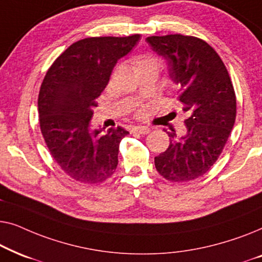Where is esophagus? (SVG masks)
Wrapping results in <instances>:
<instances>
[{"mask_svg": "<svg viewBox=\"0 0 262 262\" xmlns=\"http://www.w3.org/2000/svg\"><path fill=\"white\" fill-rule=\"evenodd\" d=\"M132 131L137 132V134H141V135H146L150 132V128L148 126H135L132 128Z\"/></svg>", "mask_w": 262, "mask_h": 262, "instance_id": "obj_1", "label": "esophagus"}]
</instances>
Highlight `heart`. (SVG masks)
<instances>
[{
  "label": "heart",
  "instance_id": "heart-1",
  "mask_svg": "<svg viewBox=\"0 0 262 262\" xmlns=\"http://www.w3.org/2000/svg\"><path fill=\"white\" fill-rule=\"evenodd\" d=\"M148 63H156V60L151 58V57H139V58L136 59V64H137L138 67H142Z\"/></svg>",
  "mask_w": 262,
  "mask_h": 262
}]
</instances>
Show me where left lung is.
I'll return each mask as SVG.
<instances>
[{
    "instance_id": "obj_1",
    "label": "left lung",
    "mask_w": 262,
    "mask_h": 262,
    "mask_svg": "<svg viewBox=\"0 0 262 262\" xmlns=\"http://www.w3.org/2000/svg\"><path fill=\"white\" fill-rule=\"evenodd\" d=\"M145 40L167 62L188 116L184 136L167 132L169 146L155 157V167L169 181L194 180L213 166L234 127L236 96L230 76L218 53L202 39L168 34Z\"/></svg>"
}]
</instances>
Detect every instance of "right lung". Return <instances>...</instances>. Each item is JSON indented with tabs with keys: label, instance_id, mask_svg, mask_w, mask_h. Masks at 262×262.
Masks as SVG:
<instances>
[{
	"label": "right lung",
	"instance_id": "obj_1",
	"mask_svg": "<svg viewBox=\"0 0 262 262\" xmlns=\"http://www.w3.org/2000/svg\"><path fill=\"white\" fill-rule=\"evenodd\" d=\"M141 39L85 38L70 45L46 73L38 98L39 124L53 160L64 173L84 184H99L118 166L125 128H92L96 99L108 83L113 68Z\"/></svg>",
	"mask_w": 262,
	"mask_h": 262
}]
</instances>
